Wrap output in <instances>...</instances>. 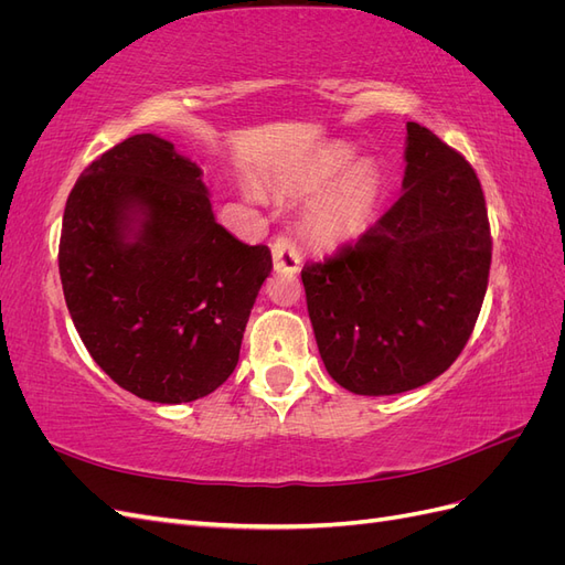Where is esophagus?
Returning <instances> with one entry per match:
<instances>
[{"label":"esophagus","mask_w":565,"mask_h":565,"mask_svg":"<svg viewBox=\"0 0 565 565\" xmlns=\"http://www.w3.org/2000/svg\"><path fill=\"white\" fill-rule=\"evenodd\" d=\"M273 252V266L280 273H297L301 268V249L289 241V237L280 235L270 245Z\"/></svg>","instance_id":"obj_1"}]
</instances>
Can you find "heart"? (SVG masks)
I'll return each mask as SVG.
<instances>
[{"mask_svg":"<svg viewBox=\"0 0 565 565\" xmlns=\"http://www.w3.org/2000/svg\"><path fill=\"white\" fill-rule=\"evenodd\" d=\"M355 158L347 143H322L287 167L280 185L295 198L316 195L306 212V231L320 247H344L363 237L384 195V177L377 162ZM252 195L259 191L252 185Z\"/></svg>","mask_w":565,"mask_h":565,"instance_id":"1","label":"heart"}]
</instances>
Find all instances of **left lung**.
I'll list each match as a JSON object with an SVG mask.
<instances>
[{"label": "left lung", "instance_id": "obj_1", "mask_svg": "<svg viewBox=\"0 0 565 565\" xmlns=\"http://www.w3.org/2000/svg\"><path fill=\"white\" fill-rule=\"evenodd\" d=\"M490 256L473 167L434 131L407 122L401 198L355 245L301 270L330 377L358 396L436 380L473 332Z\"/></svg>", "mask_w": 565, "mask_h": 565}]
</instances>
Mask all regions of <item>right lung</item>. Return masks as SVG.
Returning a JSON list of instances; mask_svg holds the SVG:
<instances>
[{
	"label": "right lung",
	"instance_id": "right-lung-1",
	"mask_svg": "<svg viewBox=\"0 0 565 565\" xmlns=\"http://www.w3.org/2000/svg\"><path fill=\"white\" fill-rule=\"evenodd\" d=\"M270 268L266 245L216 224L202 169L156 134L104 152L67 195V311L96 365L143 401H198L231 377Z\"/></svg>",
	"mask_w": 565,
	"mask_h": 565
}]
</instances>
